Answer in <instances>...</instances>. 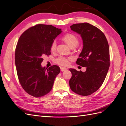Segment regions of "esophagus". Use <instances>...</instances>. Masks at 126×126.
Masks as SVG:
<instances>
[{
    "mask_svg": "<svg viewBox=\"0 0 126 126\" xmlns=\"http://www.w3.org/2000/svg\"><path fill=\"white\" fill-rule=\"evenodd\" d=\"M66 70H67L66 68L62 67H60V70H61V71H62V72H63V71H65Z\"/></svg>",
    "mask_w": 126,
    "mask_h": 126,
    "instance_id": "34e87169",
    "label": "esophagus"
}]
</instances>
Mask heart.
Masks as SVG:
<instances>
[{
    "label": "heart",
    "mask_w": 126,
    "mask_h": 126,
    "mask_svg": "<svg viewBox=\"0 0 126 126\" xmlns=\"http://www.w3.org/2000/svg\"><path fill=\"white\" fill-rule=\"evenodd\" d=\"M63 40L65 42V43L69 46L73 48L77 46L79 43V40L78 38L76 37L75 35L72 33H67L65 35H64L62 38ZM56 41H54L52 43L50 47V49L52 51H54L56 49ZM72 59V57H65L63 56H60L55 60V62L59 64L61 66H67L70 63V61Z\"/></svg>",
    "instance_id": "b5f03b06"
}]
</instances>
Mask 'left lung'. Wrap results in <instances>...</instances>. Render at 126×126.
I'll use <instances>...</instances> for the list:
<instances>
[{"mask_svg": "<svg viewBox=\"0 0 126 126\" xmlns=\"http://www.w3.org/2000/svg\"><path fill=\"white\" fill-rule=\"evenodd\" d=\"M80 35L83 48L76 63L86 67L85 72L69 69L72 74L70 89L81 96H89L96 91L104 82L110 66L109 47L104 33L87 22L71 26Z\"/></svg>", "mask_w": 126, "mask_h": 126, "instance_id": "8db88e82", "label": "left lung"}]
</instances>
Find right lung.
I'll list each match as a JSON object with an SVG mask.
<instances>
[{
	"label": "right lung",
	"mask_w": 126,
	"mask_h": 126,
	"mask_svg": "<svg viewBox=\"0 0 126 126\" xmlns=\"http://www.w3.org/2000/svg\"><path fill=\"white\" fill-rule=\"evenodd\" d=\"M62 32L52 25L38 24L27 29L18 40L15 57L18 79L22 88L33 97L50 92L59 74L58 66L47 69L41 63L45 55L51 54V45Z\"/></svg>",
	"instance_id": "1"
}]
</instances>
